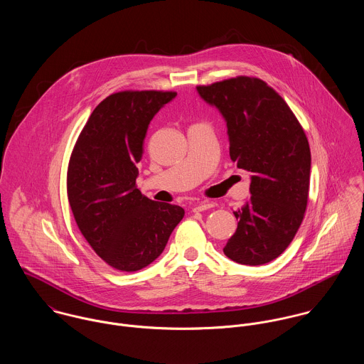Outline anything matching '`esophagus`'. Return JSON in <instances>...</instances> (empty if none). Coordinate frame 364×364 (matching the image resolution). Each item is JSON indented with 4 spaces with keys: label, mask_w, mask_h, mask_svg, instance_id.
I'll return each instance as SVG.
<instances>
[{
    "label": "esophagus",
    "mask_w": 364,
    "mask_h": 364,
    "mask_svg": "<svg viewBox=\"0 0 364 364\" xmlns=\"http://www.w3.org/2000/svg\"><path fill=\"white\" fill-rule=\"evenodd\" d=\"M213 206V202L203 201L193 206V212H202L206 209H210Z\"/></svg>",
    "instance_id": "34e87169"
}]
</instances>
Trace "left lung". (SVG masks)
Returning a JSON list of instances; mask_svg holds the SVG:
<instances>
[{"label":"left lung","instance_id":"left-lung-1","mask_svg":"<svg viewBox=\"0 0 364 364\" xmlns=\"http://www.w3.org/2000/svg\"><path fill=\"white\" fill-rule=\"evenodd\" d=\"M197 90L226 120L230 159L251 173V198L235 212L237 230L223 252L242 265L271 262L296 236L307 208L306 132L282 96L259 78L240 75Z\"/></svg>","mask_w":364,"mask_h":364}]
</instances>
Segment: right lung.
<instances>
[{
	"instance_id": "right-lung-1",
	"label": "right lung",
	"mask_w": 364,
	"mask_h": 364,
	"mask_svg": "<svg viewBox=\"0 0 364 364\" xmlns=\"http://www.w3.org/2000/svg\"><path fill=\"white\" fill-rule=\"evenodd\" d=\"M176 92L122 90L102 100L73 149L67 194L86 242L112 268L135 272L154 262L184 216L178 205L136 188L148 125Z\"/></svg>"
}]
</instances>
